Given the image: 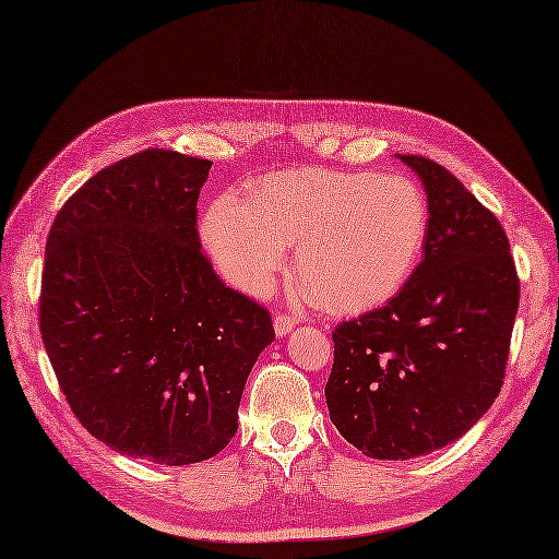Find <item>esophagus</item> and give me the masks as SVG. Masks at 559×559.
<instances>
[{
	"label": "esophagus",
	"instance_id": "34e87169",
	"mask_svg": "<svg viewBox=\"0 0 559 559\" xmlns=\"http://www.w3.org/2000/svg\"><path fill=\"white\" fill-rule=\"evenodd\" d=\"M295 324H298V317H293V314H276L273 317V329H276V334L278 336H286V334H290V331L295 329Z\"/></svg>",
	"mask_w": 559,
	"mask_h": 559
}]
</instances>
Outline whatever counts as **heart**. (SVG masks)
I'll return each mask as SVG.
<instances>
[{
  "label": "heart",
  "mask_w": 559,
  "mask_h": 559,
  "mask_svg": "<svg viewBox=\"0 0 559 559\" xmlns=\"http://www.w3.org/2000/svg\"><path fill=\"white\" fill-rule=\"evenodd\" d=\"M430 206L399 173L283 170L221 194L201 221L213 264L235 288L259 293L298 247V278L331 312H365L406 286L423 257Z\"/></svg>",
  "instance_id": "obj_1"
}]
</instances>
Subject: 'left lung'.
Listing matches in <instances>:
<instances>
[{"mask_svg": "<svg viewBox=\"0 0 559 559\" xmlns=\"http://www.w3.org/2000/svg\"><path fill=\"white\" fill-rule=\"evenodd\" d=\"M430 206L425 257L384 307L334 329L326 406L365 456L406 461L466 435L502 389L519 276L495 213L442 165L399 156Z\"/></svg>", "mask_w": 559, "mask_h": 559, "instance_id": "left-lung-1", "label": "left lung"}]
</instances>
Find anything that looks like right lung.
<instances>
[{
    "instance_id": "1",
    "label": "right lung",
    "mask_w": 559,
    "mask_h": 559,
    "mask_svg": "<svg viewBox=\"0 0 559 559\" xmlns=\"http://www.w3.org/2000/svg\"><path fill=\"white\" fill-rule=\"evenodd\" d=\"M211 160L148 148L93 175L47 235L40 334L71 411L132 459L187 466L237 432L271 314L201 254Z\"/></svg>"
}]
</instances>
